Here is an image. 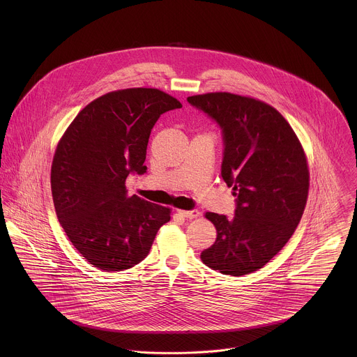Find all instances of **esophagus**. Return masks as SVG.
Here are the masks:
<instances>
[{
    "mask_svg": "<svg viewBox=\"0 0 357 357\" xmlns=\"http://www.w3.org/2000/svg\"><path fill=\"white\" fill-rule=\"evenodd\" d=\"M177 213L185 218H197L201 215V211L197 210V208H192V210H177Z\"/></svg>",
    "mask_w": 357,
    "mask_h": 357,
    "instance_id": "esophagus-1",
    "label": "esophagus"
}]
</instances>
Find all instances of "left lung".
I'll list each match as a JSON object with an SVG mask.
<instances>
[{
	"label": "left lung",
	"instance_id": "left-lung-1",
	"mask_svg": "<svg viewBox=\"0 0 357 357\" xmlns=\"http://www.w3.org/2000/svg\"><path fill=\"white\" fill-rule=\"evenodd\" d=\"M221 129V177L236 198L235 215L206 213L215 229L201 258L224 275L262 268L294 234L305 208L309 172L289 122L271 105L232 93L187 98Z\"/></svg>",
	"mask_w": 357,
	"mask_h": 357
}]
</instances>
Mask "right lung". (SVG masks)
I'll return each instance as SVG.
<instances>
[{"label": "right lung", "mask_w": 357, "mask_h": 357, "mask_svg": "<svg viewBox=\"0 0 357 357\" xmlns=\"http://www.w3.org/2000/svg\"><path fill=\"white\" fill-rule=\"evenodd\" d=\"M181 102L162 91L107 93L71 122L52 162L53 204L74 248L105 272L137 265L151 250L170 208L128 197L129 174H144L147 144L159 116Z\"/></svg>", "instance_id": "obj_1"}]
</instances>
